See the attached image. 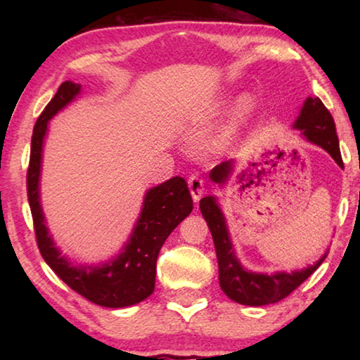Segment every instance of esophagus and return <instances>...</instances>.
<instances>
[{"label": "esophagus", "mask_w": 360, "mask_h": 360, "mask_svg": "<svg viewBox=\"0 0 360 360\" xmlns=\"http://www.w3.org/2000/svg\"><path fill=\"white\" fill-rule=\"evenodd\" d=\"M188 188H191L192 198L195 202H198L205 191V182L202 178H198V176H191V178H188Z\"/></svg>", "instance_id": "1"}]
</instances>
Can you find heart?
Wrapping results in <instances>:
<instances>
[{"label": "heart", "mask_w": 360, "mask_h": 360, "mask_svg": "<svg viewBox=\"0 0 360 360\" xmlns=\"http://www.w3.org/2000/svg\"><path fill=\"white\" fill-rule=\"evenodd\" d=\"M254 106V100L251 95H241L238 100H236L233 109H231V115H230V122L227 125V129L224 131V139L230 138L233 135V131L236 130L240 122L246 117V115L252 111Z\"/></svg>", "instance_id": "b5f03b06"}]
</instances>
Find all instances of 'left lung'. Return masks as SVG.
I'll use <instances>...</instances> for the list:
<instances>
[{
    "mask_svg": "<svg viewBox=\"0 0 360 360\" xmlns=\"http://www.w3.org/2000/svg\"><path fill=\"white\" fill-rule=\"evenodd\" d=\"M295 130L302 133L307 141L313 143L330 154L338 167H343L341 160L340 146L335 122L328 109L322 105L318 96H308L300 109V114L294 122ZM235 168V158L222 162L211 169L210 179L217 186H225L231 178ZM200 211L205 217L206 224L211 230L212 241H214L217 264H219V284L224 294L231 300L248 307H264V304L276 303L288 297L292 290H295L304 279L311 276L318 268L327 252L316 262L303 270L294 271H275V273H257L251 271L241 265L236 257L233 243L230 240L227 221L217 203L214 195H208L200 200Z\"/></svg>",
    "mask_w": 360,
    "mask_h": 360,
    "instance_id": "1",
    "label": "left lung"
}]
</instances>
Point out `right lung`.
Returning a JSON list of instances; mask_svg holds the SVG:
<instances>
[{"instance_id":"add662e5","label":"right lung","mask_w":360,"mask_h":360,"mask_svg":"<svg viewBox=\"0 0 360 360\" xmlns=\"http://www.w3.org/2000/svg\"><path fill=\"white\" fill-rule=\"evenodd\" d=\"M79 94L81 84L65 81L41 112L33 129L27 188L36 240L46 264L77 294L100 307H131L154 292L158 252L169 233L192 212V197L187 182L179 176L150 187L144 195L143 208L131 235L115 257L98 265L72 264L49 233L41 206L39 179L49 120L75 101Z\"/></svg>"}]
</instances>
